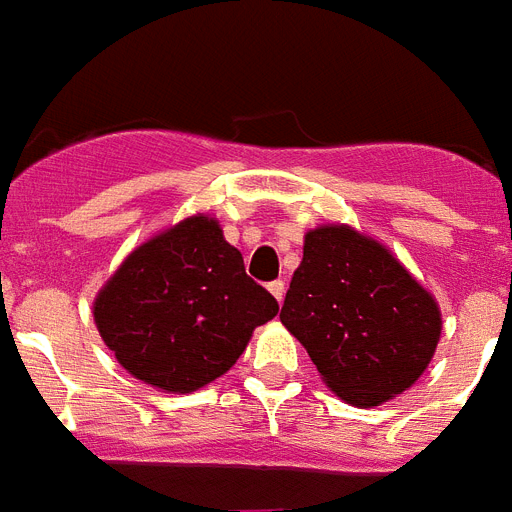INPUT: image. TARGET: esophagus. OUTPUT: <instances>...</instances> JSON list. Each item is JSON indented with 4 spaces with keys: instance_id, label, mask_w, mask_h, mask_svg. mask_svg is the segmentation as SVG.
<instances>
[{
    "instance_id": "34e87169",
    "label": "esophagus",
    "mask_w": 512,
    "mask_h": 512,
    "mask_svg": "<svg viewBox=\"0 0 512 512\" xmlns=\"http://www.w3.org/2000/svg\"><path fill=\"white\" fill-rule=\"evenodd\" d=\"M268 291L273 296H276L278 304H281L283 302V294H286V283H283V281H270L268 283Z\"/></svg>"
}]
</instances>
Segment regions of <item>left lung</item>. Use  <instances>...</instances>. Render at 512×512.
Wrapping results in <instances>:
<instances>
[{
	"instance_id": "left-lung-1",
	"label": "left lung",
	"mask_w": 512,
	"mask_h": 512,
	"mask_svg": "<svg viewBox=\"0 0 512 512\" xmlns=\"http://www.w3.org/2000/svg\"><path fill=\"white\" fill-rule=\"evenodd\" d=\"M281 322L343 401L377 406L427 369L440 309L388 249L346 226L304 236Z\"/></svg>"
}]
</instances>
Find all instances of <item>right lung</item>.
Wrapping results in <instances>:
<instances>
[{"instance_id":"add662e5","label":"right lung","mask_w":512,"mask_h":512,"mask_svg":"<svg viewBox=\"0 0 512 512\" xmlns=\"http://www.w3.org/2000/svg\"><path fill=\"white\" fill-rule=\"evenodd\" d=\"M276 315V296L247 276L242 252L205 216L137 247L93 307L119 364L169 393H192L221 377L252 330Z\"/></svg>"}]
</instances>
